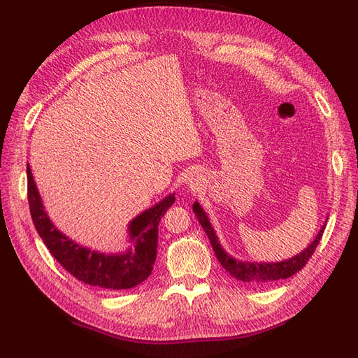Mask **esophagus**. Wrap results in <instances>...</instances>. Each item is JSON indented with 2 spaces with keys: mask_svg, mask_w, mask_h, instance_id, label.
Segmentation results:
<instances>
[{
  "mask_svg": "<svg viewBox=\"0 0 358 358\" xmlns=\"http://www.w3.org/2000/svg\"><path fill=\"white\" fill-rule=\"evenodd\" d=\"M203 185V176L197 171H191L187 178V187L191 189H200Z\"/></svg>",
  "mask_w": 358,
  "mask_h": 358,
  "instance_id": "34e87169",
  "label": "esophagus"
}]
</instances>
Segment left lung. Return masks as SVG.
<instances>
[{
  "mask_svg": "<svg viewBox=\"0 0 358 358\" xmlns=\"http://www.w3.org/2000/svg\"><path fill=\"white\" fill-rule=\"evenodd\" d=\"M192 210L196 213L199 222L203 227V230L206 231V234H208L210 245L215 251V255L218 258L221 266L237 280H242V282H248L251 285H267L270 282H275V280L287 279L292 275H296L299 270H301L306 266L309 258L312 257L313 251H315L321 241L324 230H326V222H324L321 230L315 236V239H313V242L308 248L303 249L300 254L291 257L288 259H284V262H278V263L241 262V259H237L231 257L229 252H225V249L221 246L218 237H216L213 231V227L208 218V215H206L199 201H194Z\"/></svg>",
  "mask_w": 358,
  "mask_h": 358,
  "instance_id": "8db88e82",
  "label": "left lung"
}]
</instances>
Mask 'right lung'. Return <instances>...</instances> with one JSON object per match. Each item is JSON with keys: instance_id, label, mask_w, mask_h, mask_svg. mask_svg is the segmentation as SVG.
Wrapping results in <instances>:
<instances>
[{"instance_id": "obj_1", "label": "right lung", "mask_w": 358, "mask_h": 358, "mask_svg": "<svg viewBox=\"0 0 358 358\" xmlns=\"http://www.w3.org/2000/svg\"><path fill=\"white\" fill-rule=\"evenodd\" d=\"M27 178L32 222L49 252L69 273L83 284L103 289H128L149 278L157 258L158 224L175 203V194H169L128 224V242L131 248L121 254H104L76 243L62 234L45 210L29 164H27Z\"/></svg>"}]
</instances>
